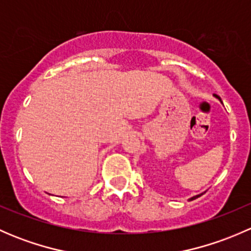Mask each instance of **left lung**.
Masks as SVG:
<instances>
[{"mask_svg":"<svg viewBox=\"0 0 251 251\" xmlns=\"http://www.w3.org/2000/svg\"><path fill=\"white\" fill-rule=\"evenodd\" d=\"M215 96V97H216V98H219V100H221V98H220L219 97V96H217V95H214ZM201 194H203V193H201ZM201 194H198V196H194V197H192V198L191 199H189V201H194V199H197V198H198V197H201Z\"/></svg>","mask_w":251,"mask_h":251,"instance_id":"left-lung-1","label":"left lung"}]
</instances>
